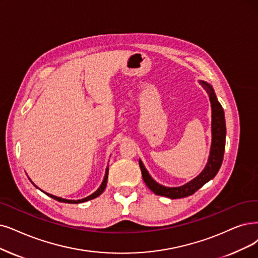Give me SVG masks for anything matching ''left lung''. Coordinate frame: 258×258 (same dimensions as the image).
<instances>
[{
	"mask_svg": "<svg viewBox=\"0 0 258 258\" xmlns=\"http://www.w3.org/2000/svg\"><path fill=\"white\" fill-rule=\"evenodd\" d=\"M202 87L207 90L208 94L210 96L211 106H212V147L209 162L207 166L203 169V171L199 174L197 178H195L192 181L188 182L187 184L183 185L180 187H165L163 185L157 183L154 181L146 168L144 167L142 161L140 160V168L142 171V177L144 182L146 183L147 186L152 190L154 194L158 196H164L170 199H180L185 198L187 196L195 194L199 188H201L203 185L212 180L217 172L223 161V154L225 148V119H224V112L217 100V97L215 95V92L213 88L207 84L205 81H200Z\"/></svg>",
	"mask_w": 258,
	"mask_h": 258,
	"instance_id": "1",
	"label": "left lung"
}]
</instances>
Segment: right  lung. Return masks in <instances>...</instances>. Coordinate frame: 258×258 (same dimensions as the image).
<instances>
[{"instance_id":"add662e5","label":"right lung","mask_w":258,"mask_h":258,"mask_svg":"<svg viewBox=\"0 0 258 258\" xmlns=\"http://www.w3.org/2000/svg\"><path fill=\"white\" fill-rule=\"evenodd\" d=\"M108 171H109V168H107V170H106V174H105V178H104V181H102V183H101V185L99 186V188L95 191V192H93L92 195H90L89 197H87V198H84V199H80V200H67V199H62V198H60V197H56V196H53V195H50V194H46L47 196H49L50 198H53V199H55V200H57V201H59V202H64V203H73V204H76V203H81V202H86V201H89V200H92V199H94V198H96V197H98L99 195H101L102 194V191L105 190V188H106V186H107V180H108Z\"/></svg>"}]
</instances>
